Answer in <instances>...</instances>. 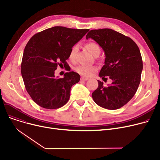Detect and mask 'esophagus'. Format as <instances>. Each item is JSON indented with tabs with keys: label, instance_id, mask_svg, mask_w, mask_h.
I'll use <instances>...</instances> for the list:
<instances>
[{
	"label": "esophagus",
	"instance_id": "obj_1",
	"mask_svg": "<svg viewBox=\"0 0 160 160\" xmlns=\"http://www.w3.org/2000/svg\"><path fill=\"white\" fill-rule=\"evenodd\" d=\"M89 78H86V77H82L81 78H80V80L81 81H86V80H88Z\"/></svg>",
	"mask_w": 160,
	"mask_h": 160
}]
</instances>
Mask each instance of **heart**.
<instances>
[{"mask_svg": "<svg viewBox=\"0 0 160 160\" xmlns=\"http://www.w3.org/2000/svg\"><path fill=\"white\" fill-rule=\"evenodd\" d=\"M86 48L88 51L93 54L94 56L96 55H99L100 52V48L98 45L94 42H89V43H87L85 45ZM78 46L77 45H74L69 52V59L72 62H74L76 58V55H77V51H78ZM97 68L95 66H87V65H80L78 67H76L75 71L78 74L84 76V77H89L92 74L94 73L95 71H97Z\"/></svg>", "mask_w": 160, "mask_h": 160, "instance_id": "b5f03b06", "label": "heart"}]
</instances>
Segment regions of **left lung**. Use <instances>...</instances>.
<instances>
[{
    "label": "left lung",
    "instance_id": "left-lung-1",
    "mask_svg": "<svg viewBox=\"0 0 160 160\" xmlns=\"http://www.w3.org/2000/svg\"><path fill=\"white\" fill-rule=\"evenodd\" d=\"M86 38L95 41L104 52V65L99 77L112 80L108 87L98 80L92 97L100 107L119 109L132 98L140 83L142 61L139 48L131 38L110 28L90 30Z\"/></svg>",
    "mask_w": 160,
    "mask_h": 160
}]
</instances>
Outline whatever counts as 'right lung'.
I'll return each instance as SVG.
<instances>
[{"label":"right lung","mask_w":160,"mask_h":160,"mask_svg":"<svg viewBox=\"0 0 160 160\" xmlns=\"http://www.w3.org/2000/svg\"><path fill=\"white\" fill-rule=\"evenodd\" d=\"M89 29L54 27L33 36L24 50L21 74L28 93L39 106L57 109L69 99L71 87L80 81L79 74L65 72L55 77L58 65L67 66L71 48Z\"/></svg>","instance_id":"1"}]
</instances>
